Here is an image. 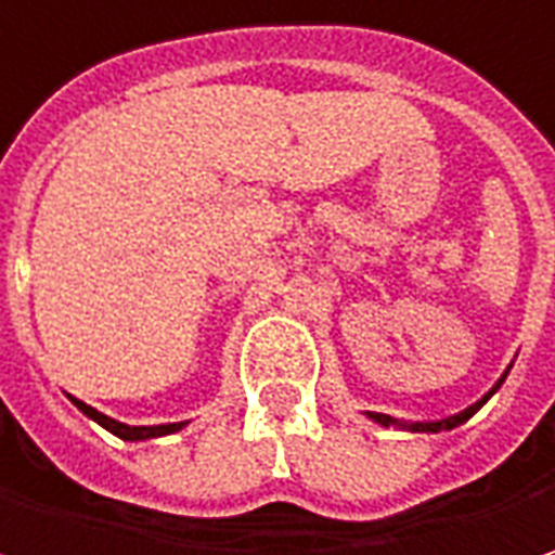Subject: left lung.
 I'll use <instances>...</instances> for the list:
<instances>
[{"label":"left lung","mask_w":555,"mask_h":555,"mask_svg":"<svg viewBox=\"0 0 555 555\" xmlns=\"http://www.w3.org/2000/svg\"><path fill=\"white\" fill-rule=\"evenodd\" d=\"M503 378H506V373H503ZM503 378H500L494 388H491L485 398L478 400V403H472V406H466L463 413H456V416H447V420H441V422H400V420H395V416H385V413H366V416H370L373 422H378V425H395V428H406V431H447V428H456V425H463V422L469 420V416H475V413H478V410L488 403V398L494 395L496 388L503 385Z\"/></svg>","instance_id":"8db88e82"}]
</instances>
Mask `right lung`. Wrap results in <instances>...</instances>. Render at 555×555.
Wrapping results in <instances>:
<instances>
[{"label":"right lung","instance_id":"add662e5","mask_svg":"<svg viewBox=\"0 0 555 555\" xmlns=\"http://www.w3.org/2000/svg\"><path fill=\"white\" fill-rule=\"evenodd\" d=\"M80 410H83L89 420H95L102 428H108L111 435H117V438H124V441H145V438H160V435H173V431H180L185 422H167V425H124V422L111 420L105 413H99L95 406H89L83 400L70 398Z\"/></svg>","mask_w":555,"mask_h":555}]
</instances>
